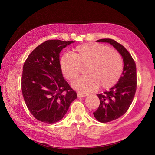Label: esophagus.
Instances as JSON below:
<instances>
[{
	"instance_id": "1",
	"label": "esophagus",
	"mask_w": 155,
	"mask_h": 155,
	"mask_svg": "<svg viewBox=\"0 0 155 155\" xmlns=\"http://www.w3.org/2000/svg\"><path fill=\"white\" fill-rule=\"evenodd\" d=\"M77 95H78V97H86L87 96V94H81L80 92H78Z\"/></svg>"
}]
</instances>
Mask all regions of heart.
Segmentation results:
<instances>
[{
    "label": "heart",
    "mask_w": 155,
    "mask_h": 155,
    "mask_svg": "<svg viewBox=\"0 0 155 155\" xmlns=\"http://www.w3.org/2000/svg\"><path fill=\"white\" fill-rule=\"evenodd\" d=\"M60 67L64 78L73 81L85 67L87 76L74 81L72 87L79 92H94L101 86L108 89L118 83L124 70L121 55L114 50L98 43H87L78 46L72 55H64Z\"/></svg>",
    "instance_id": "heart-1"
}]
</instances>
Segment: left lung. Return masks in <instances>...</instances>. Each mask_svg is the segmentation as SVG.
Here are the masks:
<instances>
[{
	"instance_id": "8db88e82",
	"label": "left lung",
	"mask_w": 155,
	"mask_h": 155,
	"mask_svg": "<svg viewBox=\"0 0 155 155\" xmlns=\"http://www.w3.org/2000/svg\"><path fill=\"white\" fill-rule=\"evenodd\" d=\"M96 41L110 44L124 61V70L118 83L109 91L97 94L100 104L94 116L100 122L107 123L119 118L129 108L137 90V68L132 56L121 44L111 39Z\"/></svg>"
}]
</instances>
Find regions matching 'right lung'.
<instances>
[{
    "instance_id": "add662e5",
    "label": "right lung",
    "mask_w": 155,
    "mask_h": 155,
    "mask_svg": "<svg viewBox=\"0 0 155 155\" xmlns=\"http://www.w3.org/2000/svg\"><path fill=\"white\" fill-rule=\"evenodd\" d=\"M74 41L48 40L36 47L23 66L22 96L28 109L42 122L61 120L77 94L63 77L59 54Z\"/></svg>"
}]
</instances>
